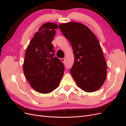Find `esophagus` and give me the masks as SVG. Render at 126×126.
Returning a JSON list of instances; mask_svg holds the SVG:
<instances>
[{"label":"esophagus","instance_id":"34e87169","mask_svg":"<svg viewBox=\"0 0 126 126\" xmlns=\"http://www.w3.org/2000/svg\"><path fill=\"white\" fill-rule=\"evenodd\" d=\"M61 60L62 61V62H64V60H65V58H61Z\"/></svg>","mask_w":126,"mask_h":126}]
</instances>
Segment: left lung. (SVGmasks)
Segmentation results:
<instances>
[{
	"label": "left lung",
	"instance_id": "left-lung-1",
	"mask_svg": "<svg viewBox=\"0 0 126 126\" xmlns=\"http://www.w3.org/2000/svg\"><path fill=\"white\" fill-rule=\"evenodd\" d=\"M72 46L75 57L70 73L77 85L87 93L99 89L107 75V63L96 36L87 26L69 22L59 25Z\"/></svg>",
	"mask_w": 126,
	"mask_h": 126
}]
</instances>
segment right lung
I'll return each instance as SVG.
<instances>
[{
    "label": "right lung",
    "mask_w": 126,
    "mask_h": 126,
    "mask_svg": "<svg viewBox=\"0 0 126 126\" xmlns=\"http://www.w3.org/2000/svg\"><path fill=\"white\" fill-rule=\"evenodd\" d=\"M58 26L53 22L42 25L28 46L23 70L30 85L38 93L48 94L59 86L64 73L63 63L55 57L51 42Z\"/></svg>",
    "instance_id": "1"
}]
</instances>
